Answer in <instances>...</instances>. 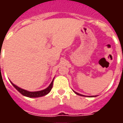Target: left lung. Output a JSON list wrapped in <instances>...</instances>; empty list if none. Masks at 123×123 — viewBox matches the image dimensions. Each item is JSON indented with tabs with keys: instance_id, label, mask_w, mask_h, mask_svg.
Instances as JSON below:
<instances>
[{
	"instance_id": "8db88e82",
	"label": "left lung",
	"mask_w": 123,
	"mask_h": 123,
	"mask_svg": "<svg viewBox=\"0 0 123 123\" xmlns=\"http://www.w3.org/2000/svg\"><path fill=\"white\" fill-rule=\"evenodd\" d=\"M75 93H76V94H77V95H81V96H84V95H81V94H80V93H77V92H75Z\"/></svg>"
}]
</instances>
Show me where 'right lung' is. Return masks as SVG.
Masks as SVG:
<instances>
[{"label":"right lung","mask_w":123,"mask_h":123,"mask_svg":"<svg viewBox=\"0 0 123 123\" xmlns=\"http://www.w3.org/2000/svg\"><path fill=\"white\" fill-rule=\"evenodd\" d=\"M12 83V82H11ZM53 80L52 81V82L51 83V84L49 86L48 88H47L45 90L41 91H39V92H28V91H26L25 90H23V89H21L19 87H18L16 85H14L13 83H12V84L14 86L16 90H17L20 93H22V95H25L26 97H28V98H39V97H41V96H44V95H47V93L50 92L51 90V89L53 88Z\"/></svg>","instance_id":"add662e5"}]
</instances>
